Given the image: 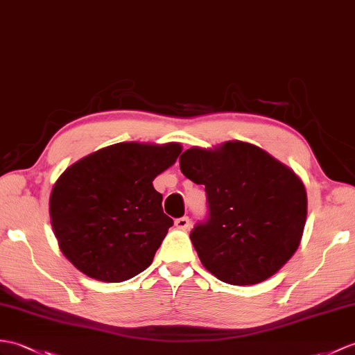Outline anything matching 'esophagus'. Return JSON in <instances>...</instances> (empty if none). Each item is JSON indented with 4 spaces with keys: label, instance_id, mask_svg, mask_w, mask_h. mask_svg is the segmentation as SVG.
Returning a JSON list of instances; mask_svg holds the SVG:
<instances>
[{
    "label": "esophagus",
    "instance_id": "1",
    "mask_svg": "<svg viewBox=\"0 0 355 355\" xmlns=\"http://www.w3.org/2000/svg\"><path fill=\"white\" fill-rule=\"evenodd\" d=\"M189 225H191V219H189L187 216L175 219V227L180 230H187Z\"/></svg>",
    "mask_w": 355,
    "mask_h": 355
}]
</instances>
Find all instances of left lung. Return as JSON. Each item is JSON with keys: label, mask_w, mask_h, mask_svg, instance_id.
<instances>
[{"label": "left lung", "mask_w": 355, "mask_h": 355, "mask_svg": "<svg viewBox=\"0 0 355 355\" xmlns=\"http://www.w3.org/2000/svg\"><path fill=\"white\" fill-rule=\"evenodd\" d=\"M180 169L205 186L207 218L191 241L220 282L257 284L292 257L307 218L306 187L292 169L245 142L192 148L180 155Z\"/></svg>", "instance_id": "obj_1"}]
</instances>
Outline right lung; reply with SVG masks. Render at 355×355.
Segmentation results:
<instances>
[{
  "label": "right lung",
  "mask_w": 355,
  "mask_h": 355,
  "mask_svg": "<svg viewBox=\"0 0 355 355\" xmlns=\"http://www.w3.org/2000/svg\"><path fill=\"white\" fill-rule=\"evenodd\" d=\"M180 153L178 144H116L66 169L49 198L51 225L66 259L107 283L125 282L150 266L174 225L153 180Z\"/></svg>",
  "instance_id": "add662e5"
}]
</instances>
